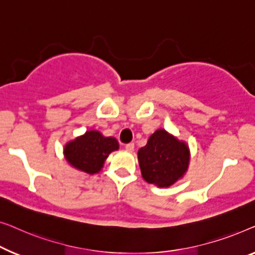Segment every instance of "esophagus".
I'll list each match as a JSON object with an SVG mask.
<instances>
[{
  "label": "esophagus",
  "instance_id": "esophagus-1",
  "mask_svg": "<svg viewBox=\"0 0 255 255\" xmlns=\"http://www.w3.org/2000/svg\"><path fill=\"white\" fill-rule=\"evenodd\" d=\"M125 148H126V150L127 151H129V152H131L132 150H134V143H128V144H126L125 145Z\"/></svg>",
  "mask_w": 255,
  "mask_h": 255
}]
</instances>
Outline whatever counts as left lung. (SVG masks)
<instances>
[{"label":"left lung","instance_id":"obj_1","mask_svg":"<svg viewBox=\"0 0 255 255\" xmlns=\"http://www.w3.org/2000/svg\"><path fill=\"white\" fill-rule=\"evenodd\" d=\"M143 179L158 187H170L184 177L189 164V149L164 129H157L148 143L138 150Z\"/></svg>","mask_w":255,"mask_h":255}]
</instances>
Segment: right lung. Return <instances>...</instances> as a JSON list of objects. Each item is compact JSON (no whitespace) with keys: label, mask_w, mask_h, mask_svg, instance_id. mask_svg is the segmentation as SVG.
<instances>
[{"label":"right lung","mask_w":255,"mask_h":255,"mask_svg":"<svg viewBox=\"0 0 255 255\" xmlns=\"http://www.w3.org/2000/svg\"><path fill=\"white\" fill-rule=\"evenodd\" d=\"M118 149L119 143L114 137H105L98 130H88L84 135L68 142L63 153L71 166L95 174L102 170L110 153Z\"/></svg>","instance_id":"obj_1"}]
</instances>
